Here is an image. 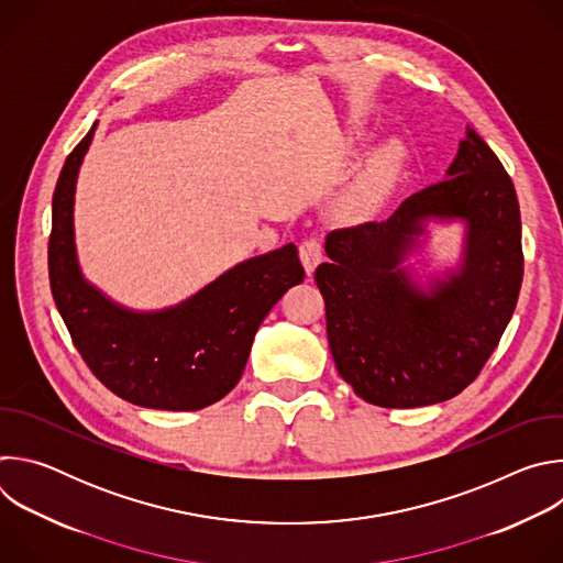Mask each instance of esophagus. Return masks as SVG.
Instances as JSON below:
<instances>
[{"label":"esophagus","instance_id":"34e87169","mask_svg":"<svg viewBox=\"0 0 563 563\" xmlns=\"http://www.w3.org/2000/svg\"><path fill=\"white\" fill-rule=\"evenodd\" d=\"M298 254H300V261H302V267H305L307 276H311L316 265L320 263V258H323V247H320V243H318L316 238H307V240H302V243H300Z\"/></svg>","mask_w":563,"mask_h":563}]
</instances>
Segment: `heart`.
Segmentation results:
<instances>
[{
	"mask_svg": "<svg viewBox=\"0 0 563 563\" xmlns=\"http://www.w3.org/2000/svg\"><path fill=\"white\" fill-rule=\"evenodd\" d=\"M400 169V148L391 142L378 146L350 191V205L356 209H369L387 191Z\"/></svg>",
	"mask_w": 563,
	"mask_h": 563,
	"instance_id": "1",
	"label": "heart"
}]
</instances>
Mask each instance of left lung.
<instances>
[{"label": "left lung", "instance_id": "8db88e82", "mask_svg": "<svg viewBox=\"0 0 563 563\" xmlns=\"http://www.w3.org/2000/svg\"><path fill=\"white\" fill-rule=\"evenodd\" d=\"M445 176L383 222L332 231L330 261L313 274L336 369L378 408H423L463 391L517 307L523 252L510 176L470 126ZM428 219H463L466 245L456 273L421 288L402 263Z\"/></svg>", "mask_w": 563, "mask_h": 563}]
</instances>
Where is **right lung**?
Listing matches in <instances>:
<instances>
[{"label": "right lung", "mask_w": 563, "mask_h": 563, "mask_svg": "<svg viewBox=\"0 0 563 563\" xmlns=\"http://www.w3.org/2000/svg\"><path fill=\"white\" fill-rule=\"evenodd\" d=\"M96 126L66 157L53 194V300L79 356L115 396L151 410H202L235 387L265 316L302 283L298 250L289 243L240 263L169 309L113 302L87 283L75 254V183Z\"/></svg>", "instance_id": "obj_1"}]
</instances>
